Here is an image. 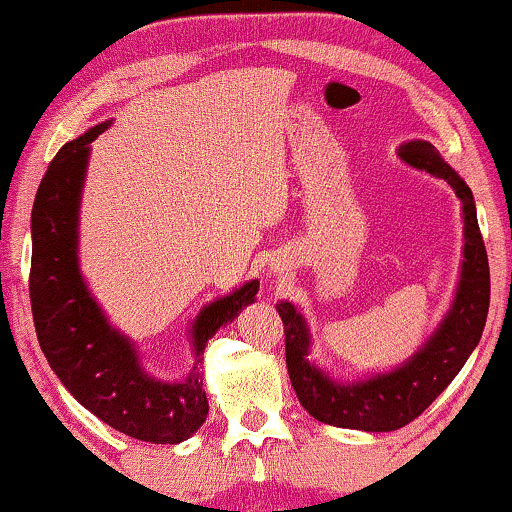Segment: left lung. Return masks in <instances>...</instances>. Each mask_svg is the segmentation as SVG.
Here are the masks:
<instances>
[{
    "mask_svg": "<svg viewBox=\"0 0 512 512\" xmlns=\"http://www.w3.org/2000/svg\"><path fill=\"white\" fill-rule=\"evenodd\" d=\"M398 156L409 167L444 179L462 202L464 248L460 280L451 308L430 338L398 368L340 381L308 358L312 335L301 310L289 301L276 305L285 326L287 370L296 398L312 418L347 430L391 432L421 416L476 349L490 308V266L478 230L476 202L467 181L425 140L404 142Z\"/></svg>",
    "mask_w": 512,
    "mask_h": 512,
    "instance_id": "8db88e82",
    "label": "left lung"
}]
</instances>
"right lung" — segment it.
<instances>
[{
	"label": "right lung",
	"mask_w": 512,
	"mask_h": 512,
	"mask_svg": "<svg viewBox=\"0 0 512 512\" xmlns=\"http://www.w3.org/2000/svg\"><path fill=\"white\" fill-rule=\"evenodd\" d=\"M110 124L66 142L36 190L29 299L38 345L68 393L103 423L149 444H181L209 414L200 370L204 347L255 303L259 280L200 310L188 331L195 363L186 379L163 381L144 370L135 342L110 324L80 271V202L91 142Z\"/></svg>",
	"instance_id": "1"
}]
</instances>
